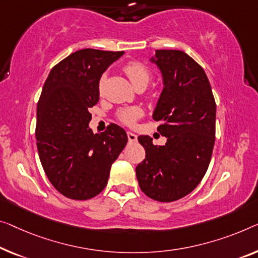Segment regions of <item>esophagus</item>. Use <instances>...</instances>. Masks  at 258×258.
I'll return each mask as SVG.
<instances>
[{
  "label": "esophagus",
  "mask_w": 258,
  "mask_h": 258,
  "mask_svg": "<svg viewBox=\"0 0 258 258\" xmlns=\"http://www.w3.org/2000/svg\"><path fill=\"white\" fill-rule=\"evenodd\" d=\"M127 138H128L130 142H134V141H137V139H138L137 134H134L132 132H127Z\"/></svg>",
  "instance_id": "obj_1"
}]
</instances>
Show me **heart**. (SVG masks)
<instances>
[{
    "instance_id": "heart-1",
    "label": "heart",
    "mask_w": 258,
    "mask_h": 258,
    "mask_svg": "<svg viewBox=\"0 0 258 258\" xmlns=\"http://www.w3.org/2000/svg\"><path fill=\"white\" fill-rule=\"evenodd\" d=\"M124 72L127 75L131 82H132L134 88L139 86V84H146L147 86L149 80H151V72H149V69L145 64H142L141 62H137V61L126 63L124 66ZM104 81L105 75H103L101 80H99V89H102ZM140 116L141 110L139 107H126V109L119 111L118 119L126 125H133Z\"/></svg>"
}]
</instances>
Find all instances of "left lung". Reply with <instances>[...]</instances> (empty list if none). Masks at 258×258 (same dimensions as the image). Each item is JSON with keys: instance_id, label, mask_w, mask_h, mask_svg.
<instances>
[{"instance_id": "8db88e82", "label": "left lung", "mask_w": 258, "mask_h": 258, "mask_svg": "<svg viewBox=\"0 0 258 258\" xmlns=\"http://www.w3.org/2000/svg\"><path fill=\"white\" fill-rule=\"evenodd\" d=\"M161 71L163 90L153 119L167 138L154 146L149 136L138 138L146 151L136 168L140 189L157 202L185 197L209 168L215 140V101L202 66L177 49H157L151 59Z\"/></svg>"}]
</instances>
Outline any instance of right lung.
Masks as SVG:
<instances>
[{"instance_id": "add662e5", "label": "right lung", "mask_w": 258, "mask_h": 258, "mask_svg": "<svg viewBox=\"0 0 258 258\" xmlns=\"http://www.w3.org/2000/svg\"><path fill=\"white\" fill-rule=\"evenodd\" d=\"M122 54L80 49L55 64L45 81L37 105V148L49 182L67 198L87 201L101 194L127 144L125 130L116 124L101 134L89 128L101 76Z\"/></svg>"}]
</instances>
